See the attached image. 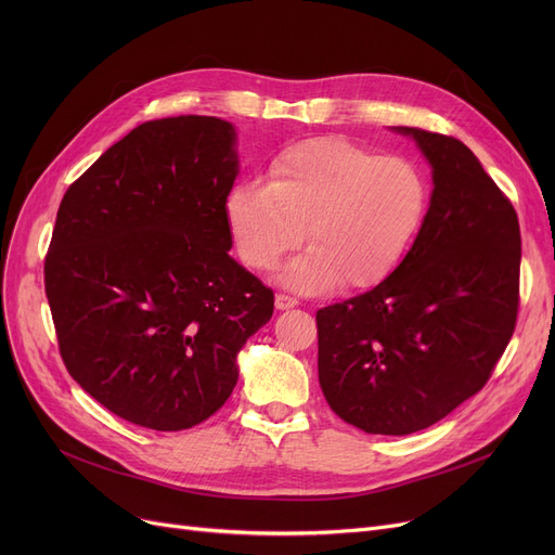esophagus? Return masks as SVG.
<instances>
[{
  "instance_id": "obj_1",
  "label": "esophagus",
  "mask_w": 555,
  "mask_h": 555,
  "mask_svg": "<svg viewBox=\"0 0 555 555\" xmlns=\"http://www.w3.org/2000/svg\"><path fill=\"white\" fill-rule=\"evenodd\" d=\"M274 306H276V310H289V308L299 306V301H297V299H293V297H287V295H276Z\"/></svg>"
}]
</instances>
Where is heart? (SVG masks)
<instances>
[{"label": "heart", "mask_w": 555, "mask_h": 555, "mask_svg": "<svg viewBox=\"0 0 555 555\" xmlns=\"http://www.w3.org/2000/svg\"><path fill=\"white\" fill-rule=\"evenodd\" d=\"M427 207V175L412 159L317 137L276 155L268 184L233 186L224 216L233 247L258 272L276 268L306 233L310 247L287 262L281 283L314 295L339 281L369 287L387 279L414 243Z\"/></svg>", "instance_id": "b5f03b06"}]
</instances>
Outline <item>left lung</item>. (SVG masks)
Here are the masks:
<instances>
[{"instance_id":"left-lung-1","label":"left lung","mask_w":555,"mask_h":555,"mask_svg":"<svg viewBox=\"0 0 555 555\" xmlns=\"http://www.w3.org/2000/svg\"><path fill=\"white\" fill-rule=\"evenodd\" d=\"M412 137L431 197L400 266L369 293L317 310L319 385L366 434L404 436L473 398L506 351L519 306V222L511 199L454 137Z\"/></svg>"}]
</instances>
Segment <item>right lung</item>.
Returning a JSON list of instances; mask_svg holds the SVG:
<instances>
[{
	"mask_svg": "<svg viewBox=\"0 0 555 555\" xmlns=\"http://www.w3.org/2000/svg\"><path fill=\"white\" fill-rule=\"evenodd\" d=\"M236 128L216 116L141 124L67 189L44 289L63 362L116 416L157 431L216 414L272 289L229 256Z\"/></svg>",
	"mask_w": 555,
	"mask_h": 555,
	"instance_id": "add662e5",
	"label": "right lung"
}]
</instances>
